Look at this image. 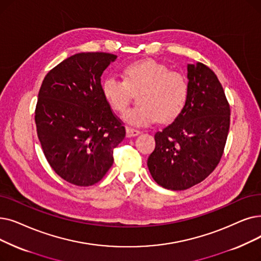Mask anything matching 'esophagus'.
I'll list each match as a JSON object with an SVG mask.
<instances>
[{"instance_id":"obj_1","label":"esophagus","mask_w":261,"mask_h":261,"mask_svg":"<svg viewBox=\"0 0 261 261\" xmlns=\"http://www.w3.org/2000/svg\"><path fill=\"white\" fill-rule=\"evenodd\" d=\"M126 131H127V137H128V138L137 137V135H139V134L141 133L140 130L133 129V128H131V127H127V128H126Z\"/></svg>"}]
</instances>
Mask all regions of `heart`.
<instances>
[{
	"label": "heart",
	"instance_id": "1",
	"mask_svg": "<svg viewBox=\"0 0 261 261\" xmlns=\"http://www.w3.org/2000/svg\"><path fill=\"white\" fill-rule=\"evenodd\" d=\"M124 80L109 75L101 90L111 108L119 113L127 110L139 94V106L130 109L123 119L132 126H148L159 120L167 123L182 112L189 94L186 76L154 60H144L128 65L123 70Z\"/></svg>",
	"mask_w": 261,
	"mask_h": 261
}]
</instances>
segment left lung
<instances>
[{"label":"left lung","instance_id":"8db88e82","mask_svg":"<svg viewBox=\"0 0 261 261\" xmlns=\"http://www.w3.org/2000/svg\"><path fill=\"white\" fill-rule=\"evenodd\" d=\"M189 94L180 115L154 135L147 165L155 182L173 191L205 180L220 163L230 124V106L219 79L202 63L188 65Z\"/></svg>","mask_w":261,"mask_h":261}]
</instances>
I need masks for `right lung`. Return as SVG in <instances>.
Returning a JSON list of instances; mask_svg holds the SVG:
<instances>
[{
  "label": "right lung",
  "instance_id": "1",
  "mask_svg": "<svg viewBox=\"0 0 261 261\" xmlns=\"http://www.w3.org/2000/svg\"><path fill=\"white\" fill-rule=\"evenodd\" d=\"M116 58L105 52L74 54L52 68L39 89L35 122L42 151L53 171L77 187L105 177L126 137L101 90V75Z\"/></svg>",
  "mask_w": 261,
  "mask_h": 261
}]
</instances>
